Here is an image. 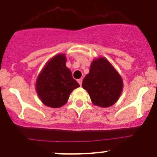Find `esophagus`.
Masks as SVG:
<instances>
[{
    "mask_svg": "<svg viewBox=\"0 0 157 157\" xmlns=\"http://www.w3.org/2000/svg\"><path fill=\"white\" fill-rule=\"evenodd\" d=\"M77 82H78L79 84H80V85L81 86V84H82V79H79V80H77Z\"/></svg>",
    "mask_w": 157,
    "mask_h": 157,
    "instance_id": "obj_1",
    "label": "esophagus"
}]
</instances>
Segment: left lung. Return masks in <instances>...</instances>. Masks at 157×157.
I'll list each match as a JSON object with an SVG mask.
<instances>
[{
  "mask_svg": "<svg viewBox=\"0 0 157 157\" xmlns=\"http://www.w3.org/2000/svg\"><path fill=\"white\" fill-rule=\"evenodd\" d=\"M82 87L89 94L92 103L108 108L116 103L123 89L121 75L105 57L94 59Z\"/></svg>",
  "mask_w": 157,
  "mask_h": 157,
  "instance_id": "obj_1",
  "label": "left lung"
}]
</instances>
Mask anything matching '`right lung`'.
<instances>
[{"mask_svg":"<svg viewBox=\"0 0 157 157\" xmlns=\"http://www.w3.org/2000/svg\"><path fill=\"white\" fill-rule=\"evenodd\" d=\"M66 62L65 54H57L45 63L38 75L36 90L41 101L46 106L60 108L67 103L71 92L80 87Z\"/></svg>","mask_w":157,"mask_h":157,"instance_id":"1","label":"right lung"}]
</instances>
